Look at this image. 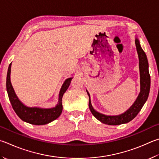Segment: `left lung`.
Returning a JSON list of instances; mask_svg holds the SVG:
<instances>
[{"label":"left lung","mask_w":159,"mask_h":159,"mask_svg":"<svg viewBox=\"0 0 159 159\" xmlns=\"http://www.w3.org/2000/svg\"><path fill=\"white\" fill-rule=\"evenodd\" d=\"M136 49L139 57V68L140 74V92L137 99L135 100L134 104L128 111H126L123 114L115 116H109L101 114L97 112L92 108L90 101V96L89 92L87 91L89 96V108L92 115L97 118L98 120L103 124L108 125H119L122 124L127 123L131 121L138 114L143 105L145 104L147 99H148L149 89H150V75L149 73V65L148 58H147L145 51L143 50L140 45L139 40L135 38V40Z\"/></svg>","instance_id":"obj_1"}]
</instances>
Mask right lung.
Masks as SVG:
<instances>
[{
	"mask_svg": "<svg viewBox=\"0 0 159 159\" xmlns=\"http://www.w3.org/2000/svg\"><path fill=\"white\" fill-rule=\"evenodd\" d=\"M11 65V62L7 70L6 88L11 106H12L14 111H15L16 114L18 115L20 119L25 122L34 125H47V124L57 119L62 113V96L70 86L72 78H69L63 83L59 94L58 104L56 107L48 109L29 108L24 106L20 102L14 91L12 85H11L10 82Z\"/></svg>",
	"mask_w": 159,
	"mask_h": 159,
	"instance_id": "obj_1",
	"label": "right lung"
}]
</instances>
